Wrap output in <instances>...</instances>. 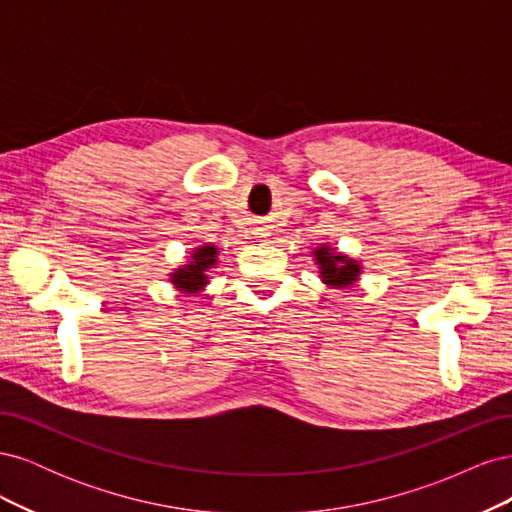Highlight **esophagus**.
<instances>
[{"label": "esophagus", "instance_id": "esophagus-1", "mask_svg": "<svg viewBox=\"0 0 512 512\" xmlns=\"http://www.w3.org/2000/svg\"><path fill=\"white\" fill-rule=\"evenodd\" d=\"M254 235H256V239H262V241H267V239L271 237V230H269L267 226H256V230H254Z\"/></svg>", "mask_w": 512, "mask_h": 512}]
</instances>
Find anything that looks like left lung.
<instances>
[{
  "label": "left lung",
  "mask_w": 512,
  "mask_h": 512,
  "mask_svg": "<svg viewBox=\"0 0 512 512\" xmlns=\"http://www.w3.org/2000/svg\"><path fill=\"white\" fill-rule=\"evenodd\" d=\"M314 260L320 269L322 282L333 288H350L361 275V265L346 254L335 252L329 245L314 250Z\"/></svg>",
  "instance_id": "8db88e82"
}]
</instances>
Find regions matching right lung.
<instances>
[{
  "instance_id": "1",
  "label": "right lung",
  "mask_w": 512,
  "mask_h": 512,
  "mask_svg": "<svg viewBox=\"0 0 512 512\" xmlns=\"http://www.w3.org/2000/svg\"><path fill=\"white\" fill-rule=\"evenodd\" d=\"M218 265V247L213 243H205L194 247V254L190 256L188 265H183L170 273V282L175 284L181 292H200L209 282V269Z\"/></svg>"
}]
</instances>
